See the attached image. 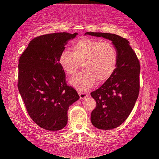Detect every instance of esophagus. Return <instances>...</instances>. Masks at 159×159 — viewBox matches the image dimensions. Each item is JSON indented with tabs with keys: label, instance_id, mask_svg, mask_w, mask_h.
<instances>
[{
	"label": "esophagus",
	"instance_id": "esophagus-1",
	"mask_svg": "<svg viewBox=\"0 0 159 159\" xmlns=\"http://www.w3.org/2000/svg\"><path fill=\"white\" fill-rule=\"evenodd\" d=\"M78 94L80 95V99H84L85 98H86L88 96V94L84 92H81V91H79L78 92Z\"/></svg>",
	"mask_w": 159,
	"mask_h": 159
}]
</instances>
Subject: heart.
Returning <instances> with one entry per match:
<instances>
[{
  "instance_id": "b5f03b06",
  "label": "heart",
  "mask_w": 159,
  "mask_h": 159,
  "mask_svg": "<svg viewBox=\"0 0 159 159\" xmlns=\"http://www.w3.org/2000/svg\"><path fill=\"white\" fill-rule=\"evenodd\" d=\"M73 50V52L64 50L60 56L59 62L71 76L82 66L85 68L70 81L76 89L88 90L96 81L105 82L113 74L118 61V52L111 43L85 38L76 42Z\"/></svg>"
}]
</instances>
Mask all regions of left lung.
Listing matches in <instances>:
<instances>
[{"label": "left lung", "mask_w": 159, "mask_h": 159, "mask_svg": "<svg viewBox=\"0 0 159 159\" xmlns=\"http://www.w3.org/2000/svg\"><path fill=\"white\" fill-rule=\"evenodd\" d=\"M86 34L112 41L118 52L112 76L91 93L97 103L91 113L92 124L101 130H111L121 125L135 106L140 88L139 61L126 39L109 33L88 32Z\"/></svg>", "instance_id": "left-lung-1"}]
</instances>
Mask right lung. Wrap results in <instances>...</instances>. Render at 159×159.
<instances>
[{
    "instance_id": "right-lung-1",
    "label": "right lung",
    "mask_w": 159,
    "mask_h": 159,
    "mask_svg": "<svg viewBox=\"0 0 159 159\" xmlns=\"http://www.w3.org/2000/svg\"><path fill=\"white\" fill-rule=\"evenodd\" d=\"M76 35L57 32L37 37L20 57L18 90L30 118L47 130L63 129L69 107L80 98L76 91L67 85L59 62L65 45Z\"/></svg>"
}]
</instances>
